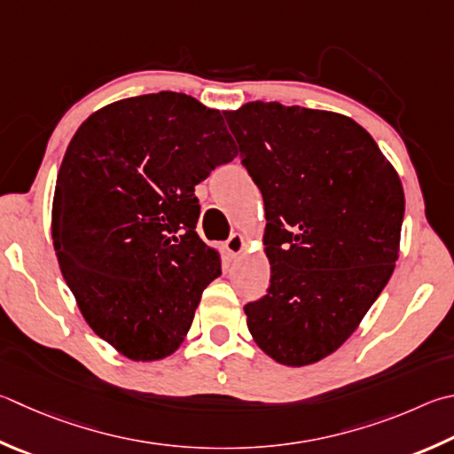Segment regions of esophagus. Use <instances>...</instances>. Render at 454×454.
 Masks as SVG:
<instances>
[{"instance_id": "1", "label": "esophagus", "mask_w": 454, "mask_h": 454, "mask_svg": "<svg viewBox=\"0 0 454 454\" xmlns=\"http://www.w3.org/2000/svg\"><path fill=\"white\" fill-rule=\"evenodd\" d=\"M244 248H246V240H244L242 234H232V236H230L228 240H226V250H228L230 255L242 254Z\"/></svg>"}]
</instances>
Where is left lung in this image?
Instances as JSON below:
<instances>
[{"instance_id": "1", "label": "left lung", "mask_w": 454, "mask_h": 454, "mask_svg": "<svg viewBox=\"0 0 454 454\" xmlns=\"http://www.w3.org/2000/svg\"><path fill=\"white\" fill-rule=\"evenodd\" d=\"M224 117L266 210L270 287L244 306L248 329L278 364H316L356 332L393 274L399 175L340 113L254 101Z\"/></svg>"}]
</instances>
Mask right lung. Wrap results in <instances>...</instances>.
Instances as JSON below:
<instances>
[{
	"instance_id": "right-lung-1",
	"label": "right lung",
	"mask_w": 454,
	"mask_h": 454,
	"mask_svg": "<svg viewBox=\"0 0 454 454\" xmlns=\"http://www.w3.org/2000/svg\"><path fill=\"white\" fill-rule=\"evenodd\" d=\"M234 156L222 113L172 90L106 105L71 138L53 246L85 321L125 357L172 356L222 274L194 186Z\"/></svg>"
}]
</instances>
